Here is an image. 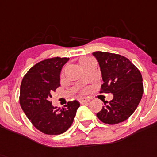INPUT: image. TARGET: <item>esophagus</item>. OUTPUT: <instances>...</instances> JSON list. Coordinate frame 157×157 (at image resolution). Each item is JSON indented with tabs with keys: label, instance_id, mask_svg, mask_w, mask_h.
I'll list each match as a JSON object with an SVG mask.
<instances>
[{
	"label": "esophagus",
	"instance_id": "34e87169",
	"mask_svg": "<svg viewBox=\"0 0 157 157\" xmlns=\"http://www.w3.org/2000/svg\"><path fill=\"white\" fill-rule=\"evenodd\" d=\"M89 101H90L89 99L84 98V97H83V98L79 99V102H80L81 104H85V103H86V102H89Z\"/></svg>",
	"mask_w": 157,
	"mask_h": 157
}]
</instances>
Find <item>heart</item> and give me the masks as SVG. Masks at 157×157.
I'll list each match as a JSON object with an SVG mask.
<instances>
[{
	"mask_svg": "<svg viewBox=\"0 0 157 157\" xmlns=\"http://www.w3.org/2000/svg\"><path fill=\"white\" fill-rule=\"evenodd\" d=\"M91 58H89V57H81L80 60H79V62H80V64H81V65H82L83 64H85L86 61H88V60H90Z\"/></svg>",
	"mask_w": 157,
	"mask_h": 157,
	"instance_id": "heart-1",
	"label": "heart"
}]
</instances>
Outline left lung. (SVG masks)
Instances as JSON below:
<instances>
[{
    "label": "left lung",
    "instance_id": "8db88e82",
    "mask_svg": "<svg viewBox=\"0 0 157 157\" xmlns=\"http://www.w3.org/2000/svg\"><path fill=\"white\" fill-rule=\"evenodd\" d=\"M101 68L104 83L100 93H111L113 99L97 113L103 123L116 124L126 121L137 108L143 95L140 72L125 56L97 51L93 53Z\"/></svg>",
    "mask_w": 157,
    "mask_h": 157
}]
</instances>
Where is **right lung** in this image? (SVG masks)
<instances>
[{
	"label": "right lung",
	"instance_id": "obj_1",
	"mask_svg": "<svg viewBox=\"0 0 157 157\" xmlns=\"http://www.w3.org/2000/svg\"><path fill=\"white\" fill-rule=\"evenodd\" d=\"M69 58L52 57L32 67L23 77L20 92V105L36 129L48 135H59L72 125L77 101H69L60 109L53 107L50 98L60 87L61 68Z\"/></svg>",
	"mask_w": 157,
	"mask_h": 157
}]
</instances>
